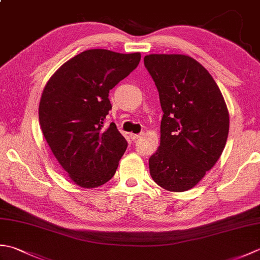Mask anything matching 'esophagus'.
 <instances>
[{
    "mask_svg": "<svg viewBox=\"0 0 260 260\" xmlns=\"http://www.w3.org/2000/svg\"><path fill=\"white\" fill-rule=\"evenodd\" d=\"M141 135H143V133H141V134H131V139L133 141H136L137 139H140Z\"/></svg>",
    "mask_w": 260,
    "mask_h": 260,
    "instance_id": "esophagus-1",
    "label": "esophagus"
}]
</instances>
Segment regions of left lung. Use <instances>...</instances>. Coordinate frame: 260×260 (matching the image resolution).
<instances>
[{
	"instance_id": "left-lung-1",
	"label": "left lung",
	"mask_w": 260,
	"mask_h": 260,
	"mask_svg": "<svg viewBox=\"0 0 260 260\" xmlns=\"http://www.w3.org/2000/svg\"><path fill=\"white\" fill-rule=\"evenodd\" d=\"M144 66L163 110L161 144L148 159L152 179L163 189L194 186L218 161L227 142L229 113L212 76L184 54H150Z\"/></svg>"
}]
</instances>
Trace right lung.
Instances as JSON below:
<instances>
[{"label": "right lung", "mask_w": 260, "mask_h": 260, "mask_svg": "<svg viewBox=\"0 0 260 260\" xmlns=\"http://www.w3.org/2000/svg\"><path fill=\"white\" fill-rule=\"evenodd\" d=\"M141 53L86 50L63 63L43 89L39 105L42 133L75 183L103 185L113 178L127 142L115 123L109 90L140 63Z\"/></svg>", "instance_id": "right-lung-1"}]
</instances>
